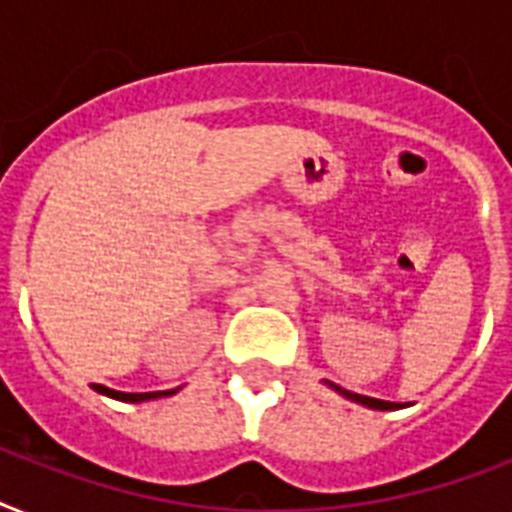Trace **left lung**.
Here are the masks:
<instances>
[{
  "mask_svg": "<svg viewBox=\"0 0 512 512\" xmlns=\"http://www.w3.org/2000/svg\"><path fill=\"white\" fill-rule=\"evenodd\" d=\"M324 385H329L335 393H340L342 398H348V401H353V404H361L366 406V409H377V412H393V409H404V406H409V404H396V401H382V398L361 396V393H350V390L340 388V385H335V382H329V380H324Z\"/></svg>",
  "mask_w": 512,
  "mask_h": 512,
  "instance_id": "obj_1",
  "label": "left lung"
}]
</instances>
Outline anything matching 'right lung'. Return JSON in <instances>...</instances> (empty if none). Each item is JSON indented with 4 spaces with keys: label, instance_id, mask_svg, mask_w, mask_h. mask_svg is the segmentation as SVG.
Wrapping results in <instances>:
<instances>
[{
    "label": "right lung",
    "instance_id": "obj_1",
    "mask_svg": "<svg viewBox=\"0 0 512 512\" xmlns=\"http://www.w3.org/2000/svg\"><path fill=\"white\" fill-rule=\"evenodd\" d=\"M95 393L100 396H108V398H116V401H124V404H143V401H154V398H164V396H175L180 388H172V390H154V393H124V390H114V388H106V385H92Z\"/></svg>",
    "mask_w": 512,
    "mask_h": 512
}]
</instances>
